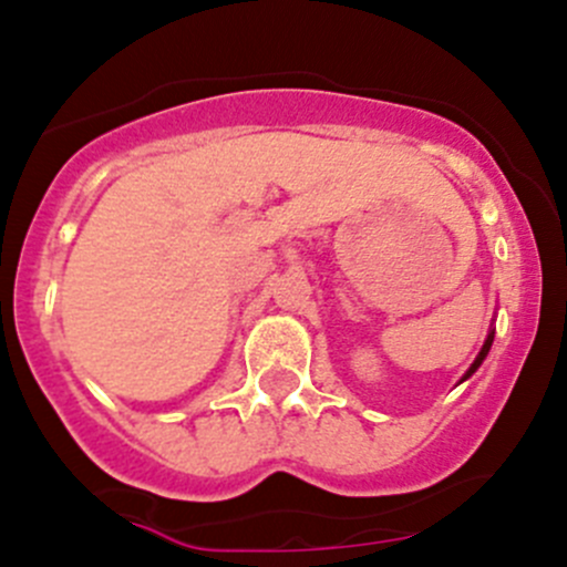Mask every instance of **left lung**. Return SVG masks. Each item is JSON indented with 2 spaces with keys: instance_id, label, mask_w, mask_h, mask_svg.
Returning <instances> with one entry per match:
<instances>
[{
  "instance_id": "8db88e82",
  "label": "left lung",
  "mask_w": 567,
  "mask_h": 567,
  "mask_svg": "<svg viewBox=\"0 0 567 567\" xmlns=\"http://www.w3.org/2000/svg\"><path fill=\"white\" fill-rule=\"evenodd\" d=\"M491 342H494V329H491V331H488V337H485V342H483V348H480L477 359H474V362H472V368H468V370H466V375H463V379H461V381H466V379H468V375H472V373H474V370H477V368H480V364H483V359H485V357H488V351H491Z\"/></svg>"
}]
</instances>
